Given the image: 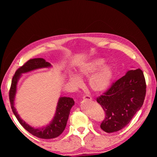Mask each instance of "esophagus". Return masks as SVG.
Masks as SVG:
<instances>
[{
	"label": "esophagus",
	"mask_w": 157,
	"mask_h": 157,
	"mask_svg": "<svg viewBox=\"0 0 157 157\" xmlns=\"http://www.w3.org/2000/svg\"><path fill=\"white\" fill-rule=\"evenodd\" d=\"M83 100L85 101H91L92 100V98L91 96H89V95H84Z\"/></svg>",
	"instance_id": "esophagus-1"
}]
</instances>
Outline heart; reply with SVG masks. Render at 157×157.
I'll use <instances>...</instances> for the list:
<instances>
[{"mask_svg": "<svg viewBox=\"0 0 157 157\" xmlns=\"http://www.w3.org/2000/svg\"><path fill=\"white\" fill-rule=\"evenodd\" d=\"M105 59L102 57H95L79 66L78 73L81 77L89 78L90 88L96 93L103 92L109 89L114 76L112 66L105 64ZM69 82L75 87L82 86V78L75 73L69 75Z\"/></svg>", "mask_w": 157, "mask_h": 157, "instance_id": "obj_1", "label": "heart"}]
</instances>
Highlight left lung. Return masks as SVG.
Returning a JSON list of instances; mask_svg holds the SVG:
<instances>
[{
    "mask_svg": "<svg viewBox=\"0 0 157 157\" xmlns=\"http://www.w3.org/2000/svg\"><path fill=\"white\" fill-rule=\"evenodd\" d=\"M145 94V79L140 68L129 71L114 82L107 91L97 98L105 113L100 128L107 133L124 128L141 108Z\"/></svg>",
    "mask_w": 157,
    "mask_h": 157,
    "instance_id": "8db88e82",
    "label": "left lung"
}]
</instances>
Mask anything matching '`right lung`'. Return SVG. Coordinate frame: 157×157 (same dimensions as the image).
<instances>
[{"instance_id":"obj_1","label":"right lung","mask_w":157,"mask_h":157,"mask_svg":"<svg viewBox=\"0 0 157 157\" xmlns=\"http://www.w3.org/2000/svg\"><path fill=\"white\" fill-rule=\"evenodd\" d=\"M50 66H51V64L49 62H46V60L44 59L43 58H35V59H31L28 60L27 62L24 63L22 66H21L20 68H18L17 71H16L15 74L12 78L11 87H10L9 93L11 108L18 121L19 122L21 125L24 127L28 132L33 134V136L44 139H55V138L59 136L61 134H62L66 126L71 108L75 104L73 98L68 97H61L59 99V101H58L56 113H55L53 120L48 125L42 127L41 129L34 128V127L28 124L20 118L17 111H16L14 101L16 92H17V82L20 78L21 74L30 72V71L36 70V69L38 68H48L50 67Z\"/></svg>"}]
</instances>
